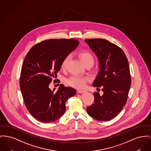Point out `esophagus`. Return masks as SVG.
<instances>
[{"label":"esophagus","mask_w":151,"mask_h":151,"mask_svg":"<svg viewBox=\"0 0 151 151\" xmlns=\"http://www.w3.org/2000/svg\"><path fill=\"white\" fill-rule=\"evenodd\" d=\"M78 93H83L86 92V91H84V90H78Z\"/></svg>","instance_id":"esophagus-1"}]
</instances>
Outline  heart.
I'll list each match as a JSON object with an SVG mask.
<instances>
[{"label":"heart","instance_id":"b5f03b06","mask_svg":"<svg viewBox=\"0 0 151 151\" xmlns=\"http://www.w3.org/2000/svg\"><path fill=\"white\" fill-rule=\"evenodd\" d=\"M78 55L80 60L83 65L89 62H92L93 63V57L89 52L86 51H81L79 52ZM69 58H70L68 56L64 59L61 65L62 68L65 69V68L67 63L69 60ZM87 81H88V79L86 78L75 75L67 79L66 82L68 85L73 87H75L76 88H82L86 86Z\"/></svg>","mask_w":151,"mask_h":151}]
</instances>
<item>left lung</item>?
Instances as JSON below:
<instances>
[{
    "label": "left lung",
    "mask_w": 151,
    "mask_h": 151,
    "mask_svg": "<svg viewBox=\"0 0 151 151\" xmlns=\"http://www.w3.org/2000/svg\"><path fill=\"white\" fill-rule=\"evenodd\" d=\"M98 58L99 71L93 86H102L104 94L94 93V101L86 108L94 119L107 121L119 114L126 104L131 80L127 58L122 49L102 38L84 40Z\"/></svg>",
    "instance_id": "left-lung-1"
}]
</instances>
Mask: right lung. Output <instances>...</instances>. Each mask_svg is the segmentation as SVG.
Listing matches in <instances>:
<instances>
[{"instance_id": "add662e5", "label": "right lung", "mask_w": 151, "mask_h": 151, "mask_svg": "<svg viewBox=\"0 0 151 151\" xmlns=\"http://www.w3.org/2000/svg\"><path fill=\"white\" fill-rule=\"evenodd\" d=\"M79 41L74 39L46 40L35 45L22 65L20 86L25 105L30 114L42 123L55 122L64 114L65 103L76 94L71 87L60 84L57 91L49 88L57 76L65 58Z\"/></svg>"}]
</instances>
